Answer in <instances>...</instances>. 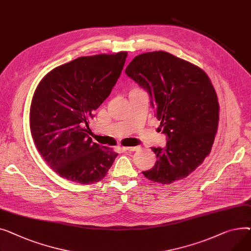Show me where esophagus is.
<instances>
[{"label": "esophagus", "instance_id": "esophagus-1", "mask_svg": "<svg viewBox=\"0 0 251 251\" xmlns=\"http://www.w3.org/2000/svg\"><path fill=\"white\" fill-rule=\"evenodd\" d=\"M140 149V147H123V150L125 151H137Z\"/></svg>", "mask_w": 251, "mask_h": 251}]
</instances>
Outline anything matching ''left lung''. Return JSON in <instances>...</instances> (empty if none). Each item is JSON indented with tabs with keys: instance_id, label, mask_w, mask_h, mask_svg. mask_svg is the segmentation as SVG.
Masks as SVG:
<instances>
[{
	"instance_id": "8db88e82",
	"label": "left lung",
	"mask_w": 251,
	"mask_h": 251,
	"mask_svg": "<svg viewBox=\"0 0 251 251\" xmlns=\"http://www.w3.org/2000/svg\"><path fill=\"white\" fill-rule=\"evenodd\" d=\"M126 74L149 92L168 139L164 149L153 147L156 163L142 173L161 184L185 178L210 154L217 134L220 106L209 76L162 50L137 55Z\"/></svg>"
}]
</instances>
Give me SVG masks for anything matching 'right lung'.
Returning <instances> with one entry per match:
<instances>
[{
  "label": "right lung",
  "mask_w": 251,
  "mask_h": 251,
  "mask_svg": "<svg viewBox=\"0 0 251 251\" xmlns=\"http://www.w3.org/2000/svg\"><path fill=\"white\" fill-rule=\"evenodd\" d=\"M127 52L81 56L48 73L32 97L29 126L38 153L63 178L92 184L119 155L87 132L94 111L110 94Z\"/></svg>",
  "instance_id": "right-lung-1"
}]
</instances>
